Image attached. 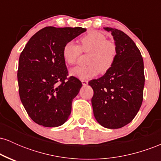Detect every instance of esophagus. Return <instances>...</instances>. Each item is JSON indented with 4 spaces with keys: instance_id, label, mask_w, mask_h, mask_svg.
I'll return each mask as SVG.
<instances>
[{
    "instance_id": "esophagus-1",
    "label": "esophagus",
    "mask_w": 161,
    "mask_h": 161,
    "mask_svg": "<svg viewBox=\"0 0 161 161\" xmlns=\"http://www.w3.org/2000/svg\"><path fill=\"white\" fill-rule=\"evenodd\" d=\"M88 80H82V86H87V85H88Z\"/></svg>"
}]
</instances>
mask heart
Instances as JSON below:
<instances>
[{"mask_svg": "<svg viewBox=\"0 0 161 161\" xmlns=\"http://www.w3.org/2000/svg\"><path fill=\"white\" fill-rule=\"evenodd\" d=\"M81 47L74 41L66 42L63 47L62 55L68 64L76 63L79 55L89 52L88 64L86 66H78L70 70V74L77 78L88 79L105 73L113 66L117 54V48L114 42L108 40L106 36L99 31H91L80 38Z\"/></svg>", "mask_w": 161, "mask_h": 161, "instance_id": "b5f03b06", "label": "heart"}]
</instances>
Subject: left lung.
I'll list each match as a JSON object with an SVG mask.
<instances>
[{
	"mask_svg": "<svg viewBox=\"0 0 161 161\" xmlns=\"http://www.w3.org/2000/svg\"><path fill=\"white\" fill-rule=\"evenodd\" d=\"M111 32L117 48L116 60L106 73L88 85L93 88V113L100 125L119 129L130 123L139 110L145 86L144 62L135 42L120 30Z\"/></svg>",
	"mask_w": 161,
	"mask_h": 161,
	"instance_id": "8db88e82",
	"label": "left lung"
}]
</instances>
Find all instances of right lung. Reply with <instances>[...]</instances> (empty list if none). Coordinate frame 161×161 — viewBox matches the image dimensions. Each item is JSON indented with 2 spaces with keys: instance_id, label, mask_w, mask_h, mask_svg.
<instances>
[{
  "instance_id": "add662e5",
  "label": "right lung",
  "mask_w": 161,
  "mask_h": 161,
  "mask_svg": "<svg viewBox=\"0 0 161 161\" xmlns=\"http://www.w3.org/2000/svg\"><path fill=\"white\" fill-rule=\"evenodd\" d=\"M86 31L81 27H45L29 39L22 51L17 73L20 100L38 125L60 126L69 118L82 82L74 76L67 77L63 47Z\"/></svg>"
}]
</instances>
